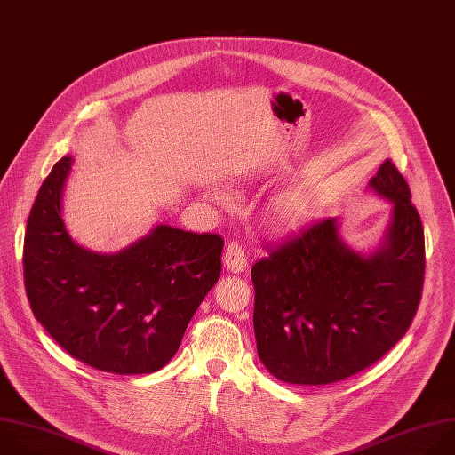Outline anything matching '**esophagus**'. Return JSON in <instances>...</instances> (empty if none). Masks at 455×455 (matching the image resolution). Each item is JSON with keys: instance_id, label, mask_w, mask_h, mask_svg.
Segmentation results:
<instances>
[{"instance_id": "esophagus-1", "label": "esophagus", "mask_w": 455, "mask_h": 455, "mask_svg": "<svg viewBox=\"0 0 455 455\" xmlns=\"http://www.w3.org/2000/svg\"><path fill=\"white\" fill-rule=\"evenodd\" d=\"M223 262H225V267L232 273H241L246 269L248 262H246V253L243 250V246L235 241L228 243L225 253H223Z\"/></svg>"}]
</instances>
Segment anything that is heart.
I'll return each mask as SVG.
<instances>
[{"mask_svg": "<svg viewBox=\"0 0 455 455\" xmlns=\"http://www.w3.org/2000/svg\"><path fill=\"white\" fill-rule=\"evenodd\" d=\"M218 202H228L223 193L216 195ZM311 214L309 198L301 191H283L276 195L266 211V221L271 232H287L304 225Z\"/></svg>", "mask_w": 455, "mask_h": 455, "instance_id": "obj_1", "label": "heart"}]
</instances>
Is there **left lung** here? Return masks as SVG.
Here are the masks:
<instances>
[{
    "label": "left lung",
    "mask_w": 455,
    "mask_h": 455,
    "mask_svg": "<svg viewBox=\"0 0 455 455\" xmlns=\"http://www.w3.org/2000/svg\"><path fill=\"white\" fill-rule=\"evenodd\" d=\"M370 188L393 202L373 255L348 248L338 220L329 218L271 248L251 267L257 354L278 380H345L384 357L412 323L425 275L421 220L389 159Z\"/></svg>",
    "instance_id": "left-lung-1"
}]
</instances>
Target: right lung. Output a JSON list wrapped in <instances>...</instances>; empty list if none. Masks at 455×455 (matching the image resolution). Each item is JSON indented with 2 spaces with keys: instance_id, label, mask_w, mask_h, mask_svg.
<instances>
[{
  "instance_id": "right-lung-1",
  "label": "right lung",
  "mask_w": 455,
  "mask_h": 455,
  "mask_svg": "<svg viewBox=\"0 0 455 455\" xmlns=\"http://www.w3.org/2000/svg\"><path fill=\"white\" fill-rule=\"evenodd\" d=\"M73 159L62 157L32 205L25 289L37 322L75 359L116 375L154 373L221 273L223 239L159 225L114 255L78 246L60 216Z\"/></svg>"
}]
</instances>
